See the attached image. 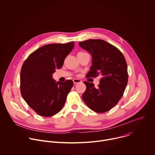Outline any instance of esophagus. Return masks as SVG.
I'll list each match as a JSON object with an SVG mask.
<instances>
[{
	"label": "esophagus",
	"mask_w": 155,
	"mask_h": 155,
	"mask_svg": "<svg viewBox=\"0 0 155 155\" xmlns=\"http://www.w3.org/2000/svg\"><path fill=\"white\" fill-rule=\"evenodd\" d=\"M73 81H74V84H77V83H81V80H80V79L74 78V79L73 80Z\"/></svg>",
	"instance_id": "1"
}]
</instances>
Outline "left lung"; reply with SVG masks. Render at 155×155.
Here are the masks:
<instances>
[{"mask_svg":"<svg viewBox=\"0 0 155 155\" xmlns=\"http://www.w3.org/2000/svg\"><path fill=\"white\" fill-rule=\"evenodd\" d=\"M78 44L92 55L87 77L102 76L97 87L93 83L84 81L86 89L82 99L93 111L106 112L117 104L126 89L128 80L126 59L117 48L103 40L90 39Z\"/></svg>","mask_w":155,"mask_h":155,"instance_id":"8db88e82","label":"left lung"}]
</instances>
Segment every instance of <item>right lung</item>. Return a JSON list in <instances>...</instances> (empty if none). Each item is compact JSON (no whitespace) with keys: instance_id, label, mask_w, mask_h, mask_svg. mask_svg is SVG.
<instances>
[{"instance_id":"right-lung-1","label":"right lung","mask_w":155,"mask_h":155,"mask_svg":"<svg viewBox=\"0 0 155 155\" xmlns=\"http://www.w3.org/2000/svg\"><path fill=\"white\" fill-rule=\"evenodd\" d=\"M74 46V41L42 46L32 53L22 65L21 96L40 116L51 117L58 113L65 104L74 83L71 80L56 82L53 78V74L62 67Z\"/></svg>"}]
</instances>
